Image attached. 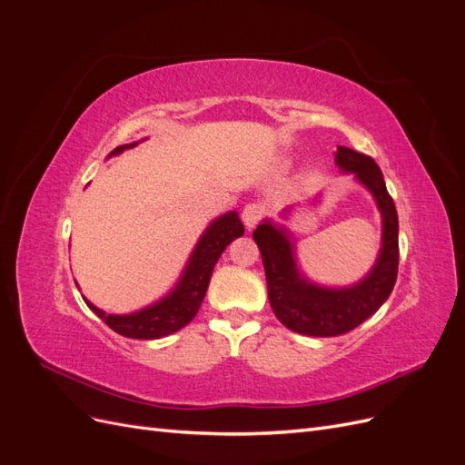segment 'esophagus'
I'll return each mask as SVG.
<instances>
[{
  "mask_svg": "<svg viewBox=\"0 0 465 465\" xmlns=\"http://www.w3.org/2000/svg\"><path fill=\"white\" fill-rule=\"evenodd\" d=\"M262 215H263L262 205H258V203H248V205L244 207V211H242V223H244V227H246L248 231L254 229L256 224L260 223Z\"/></svg>",
  "mask_w": 465,
  "mask_h": 465,
  "instance_id": "esophagus-1",
  "label": "esophagus"
}]
</instances>
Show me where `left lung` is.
<instances>
[{
	"label": "left lung",
	"mask_w": 465,
	"mask_h": 465,
	"mask_svg": "<svg viewBox=\"0 0 465 465\" xmlns=\"http://www.w3.org/2000/svg\"><path fill=\"white\" fill-rule=\"evenodd\" d=\"M335 164L371 192L382 217L380 250L367 275L347 287L314 283L301 270L292 232L285 224L263 219L252 234L262 252L267 297L275 316L285 328L312 337H333L357 328L386 302L398 277V211L386 190L382 171L374 159L343 145L335 151ZM318 202L316 195L311 205ZM292 209L294 205L285 207L281 217L289 219Z\"/></svg>",
	"instance_id": "1"
}]
</instances>
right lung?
Instances as JSON below:
<instances>
[{
    "label": "right lung",
    "instance_id": "right-lung-1",
    "mask_svg": "<svg viewBox=\"0 0 465 465\" xmlns=\"http://www.w3.org/2000/svg\"><path fill=\"white\" fill-rule=\"evenodd\" d=\"M137 143L139 142L120 145L112 151L108 157H116V154L124 153L125 149L135 147ZM242 234L244 227L236 211H229V213L219 215L217 219L211 221L207 224V229L202 232L200 241L195 242L174 287L168 291L164 297L142 308V311H135L130 314H108L85 297H83V301L87 302L91 311L101 318L108 328H112L124 337H132V340H159V337L171 335L188 326L195 318V314H198L217 260L221 258L224 248H227L234 238Z\"/></svg>",
    "mask_w": 465,
    "mask_h": 465
}]
</instances>
